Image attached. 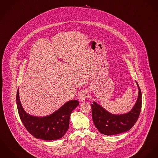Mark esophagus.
Returning a JSON list of instances; mask_svg holds the SVG:
<instances>
[{
  "label": "esophagus",
  "mask_w": 158,
  "mask_h": 158,
  "mask_svg": "<svg viewBox=\"0 0 158 158\" xmlns=\"http://www.w3.org/2000/svg\"><path fill=\"white\" fill-rule=\"evenodd\" d=\"M87 97V94L86 91H81L79 93L78 98L80 102H83L85 101Z\"/></svg>",
  "instance_id": "esophagus-1"
}]
</instances>
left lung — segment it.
Here are the masks:
<instances>
[{"label":"left lung","mask_w":158,"mask_h":158,"mask_svg":"<svg viewBox=\"0 0 158 158\" xmlns=\"http://www.w3.org/2000/svg\"><path fill=\"white\" fill-rule=\"evenodd\" d=\"M138 87V97L133 107L128 113L112 114L94 101L91 104L92 119L96 128L105 135H114L129 130L136 123L142 106L141 90Z\"/></svg>","instance_id":"obj_1"}]
</instances>
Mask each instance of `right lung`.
<instances>
[{"label": "right lung", "mask_w": 158, "mask_h": 158, "mask_svg": "<svg viewBox=\"0 0 158 158\" xmlns=\"http://www.w3.org/2000/svg\"><path fill=\"white\" fill-rule=\"evenodd\" d=\"M16 102L19 115L26 129L35 138L48 141L57 140L65 135L69 129L71 114L79 105L77 100L69 101L51 115L35 116L24 110L19 98V89Z\"/></svg>", "instance_id": "add662e5"}]
</instances>
